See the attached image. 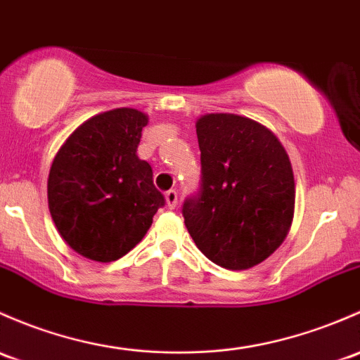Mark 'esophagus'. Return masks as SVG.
I'll return each instance as SVG.
<instances>
[{
    "instance_id": "obj_1",
    "label": "esophagus",
    "mask_w": 360,
    "mask_h": 360,
    "mask_svg": "<svg viewBox=\"0 0 360 360\" xmlns=\"http://www.w3.org/2000/svg\"><path fill=\"white\" fill-rule=\"evenodd\" d=\"M165 200H167L169 209H176L177 205V191L176 190H169L165 193Z\"/></svg>"
}]
</instances>
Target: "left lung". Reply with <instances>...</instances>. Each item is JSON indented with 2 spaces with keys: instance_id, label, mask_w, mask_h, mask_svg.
<instances>
[{
  "instance_id": "8db88e82",
  "label": "left lung",
  "mask_w": 360,
  "mask_h": 360,
  "mask_svg": "<svg viewBox=\"0 0 360 360\" xmlns=\"http://www.w3.org/2000/svg\"><path fill=\"white\" fill-rule=\"evenodd\" d=\"M196 136L202 186L184 202V224L212 262L250 269L281 247L293 222L290 157L274 132L236 113L202 115Z\"/></svg>"
}]
</instances>
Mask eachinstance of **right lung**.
I'll return each mask as SVG.
<instances>
[{
	"label": "right lung",
	"mask_w": 360,
	"mask_h": 360,
	"mask_svg": "<svg viewBox=\"0 0 360 360\" xmlns=\"http://www.w3.org/2000/svg\"><path fill=\"white\" fill-rule=\"evenodd\" d=\"M148 115L113 108L82 122L65 139L48 176V207L69 247L94 262L131 252L165 203L153 170L138 157Z\"/></svg>",
	"instance_id": "obj_1"
}]
</instances>
